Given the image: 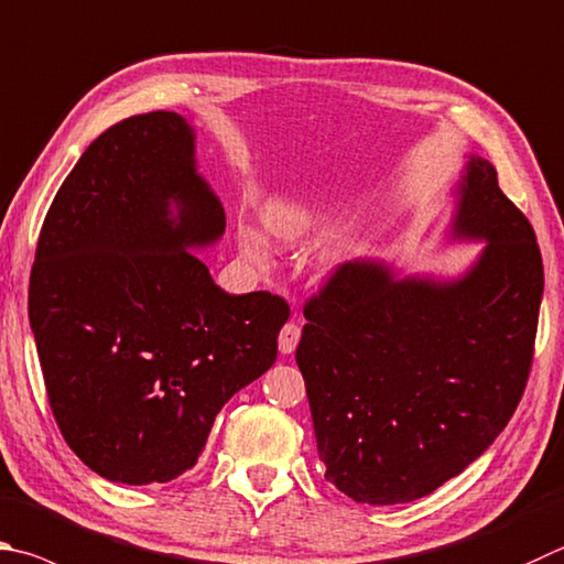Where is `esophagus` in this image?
I'll return each instance as SVG.
<instances>
[{
  "mask_svg": "<svg viewBox=\"0 0 564 564\" xmlns=\"http://www.w3.org/2000/svg\"><path fill=\"white\" fill-rule=\"evenodd\" d=\"M299 340H301V327L295 323H285L279 335V350L283 355H291L295 350V345H299Z\"/></svg>",
  "mask_w": 564,
  "mask_h": 564,
  "instance_id": "obj_1",
  "label": "esophagus"
}]
</instances>
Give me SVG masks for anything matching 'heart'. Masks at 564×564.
<instances>
[{
	"instance_id": "1",
	"label": "heart",
	"mask_w": 564,
	"mask_h": 564,
	"mask_svg": "<svg viewBox=\"0 0 564 564\" xmlns=\"http://www.w3.org/2000/svg\"><path fill=\"white\" fill-rule=\"evenodd\" d=\"M325 214V202L313 194H291V197H275L269 202V207L263 209V221L273 237L281 241H299L317 227V221ZM239 247L247 259L253 263H265L271 259V243L269 237L253 227L251 221H239Z\"/></svg>"
}]
</instances>
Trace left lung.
Returning a JSON list of instances; mask_svg holds the SVG:
<instances>
[{"label": "left lung", "instance_id": "obj_1", "mask_svg": "<svg viewBox=\"0 0 564 564\" xmlns=\"http://www.w3.org/2000/svg\"><path fill=\"white\" fill-rule=\"evenodd\" d=\"M452 239L486 241L458 279H394L337 265L305 303L295 350L325 478L357 503L424 498L503 432L523 397L542 301V256L525 214L470 155Z\"/></svg>", "mask_w": 564, "mask_h": 564}]
</instances>
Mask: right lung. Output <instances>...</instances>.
I'll return each instance as SVG.
<instances>
[{"instance_id":"1","label":"right lung","mask_w":564,"mask_h":564,"mask_svg":"<svg viewBox=\"0 0 564 564\" xmlns=\"http://www.w3.org/2000/svg\"><path fill=\"white\" fill-rule=\"evenodd\" d=\"M227 217L194 130L155 110L90 142L41 227L29 323L66 444L112 484H167L221 406L269 370L291 308L221 291L197 253Z\"/></svg>"}]
</instances>
